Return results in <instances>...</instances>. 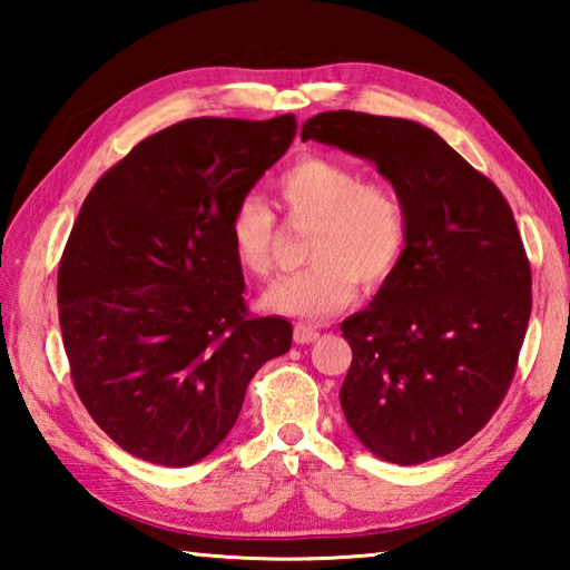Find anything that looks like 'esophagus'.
<instances>
[{
	"label": "esophagus",
	"mask_w": 570,
	"mask_h": 570,
	"mask_svg": "<svg viewBox=\"0 0 570 570\" xmlns=\"http://www.w3.org/2000/svg\"><path fill=\"white\" fill-rule=\"evenodd\" d=\"M316 336H320V332H316L314 326H308V324H296L294 326V342L296 344H312Z\"/></svg>",
	"instance_id": "obj_1"
}]
</instances>
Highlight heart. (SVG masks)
<instances>
[{
	"label": "heart",
	"instance_id": "b5f03b06",
	"mask_svg": "<svg viewBox=\"0 0 570 570\" xmlns=\"http://www.w3.org/2000/svg\"><path fill=\"white\" fill-rule=\"evenodd\" d=\"M276 204L294 224H312L302 272L266 288L272 314L322 322L352 302L356 282L380 288L397 272L410 240V216L390 183L336 158L306 156L274 183ZM278 228L264 198L248 193L228 218V244L246 276L266 278L274 268Z\"/></svg>",
	"mask_w": 570,
	"mask_h": 570
}]
</instances>
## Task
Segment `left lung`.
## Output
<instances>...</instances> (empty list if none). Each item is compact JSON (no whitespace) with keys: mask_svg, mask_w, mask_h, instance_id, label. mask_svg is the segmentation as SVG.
Segmentation results:
<instances>
[{"mask_svg":"<svg viewBox=\"0 0 570 570\" xmlns=\"http://www.w3.org/2000/svg\"><path fill=\"white\" fill-rule=\"evenodd\" d=\"M302 140L374 163L410 216L400 268L342 322L352 346L344 417L394 465L448 455L493 417L525 340L533 298L513 210L420 122L332 110L308 118Z\"/></svg>","mask_w":570,"mask_h":570,"instance_id":"1","label":"left lung"}]
</instances>
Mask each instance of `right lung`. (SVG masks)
Returning a JSON list of instances; mask_svg holds the SVG:
<instances>
[{
    "mask_svg": "<svg viewBox=\"0 0 570 570\" xmlns=\"http://www.w3.org/2000/svg\"><path fill=\"white\" fill-rule=\"evenodd\" d=\"M294 135V115L183 120L85 198L57 274L60 330L82 404L130 455H210L258 366L292 346L286 320L248 316L228 218Z\"/></svg>",
    "mask_w": 570,
    "mask_h": 570,
    "instance_id": "add662e5",
    "label": "right lung"
}]
</instances>
